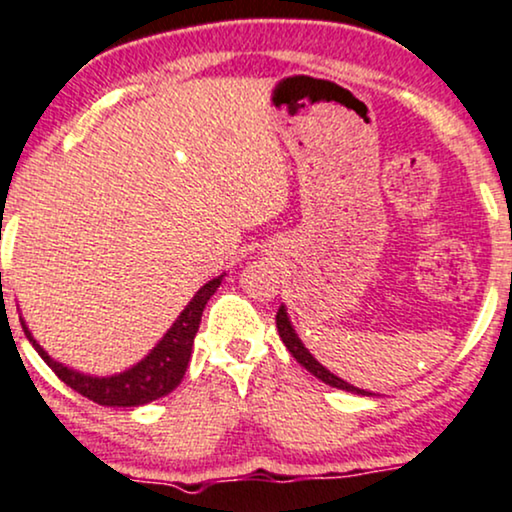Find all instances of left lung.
I'll return each mask as SVG.
<instances>
[{"label":"left lung","mask_w":512,"mask_h":512,"mask_svg":"<svg viewBox=\"0 0 512 512\" xmlns=\"http://www.w3.org/2000/svg\"><path fill=\"white\" fill-rule=\"evenodd\" d=\"M275 320H277V332H280V339H282V342H285V346L289 349V353H292V356L296 358V363L304 365V368H306L308 372H311L313 377H318L320 382L330 384V387H337V389L351 391V394L377 396V394H370V391H365V389L353 387V384H349L346 380H342V377H337V375H334V372L327 370L325 365L320 363L318 358H315L313 353L306 349V344L301 342V337H299V334H296V330H294L292 320H289V313H287V306H285V304L280 306V311H277Z\"/></svg>","instance_id":"obj_1"}]
</instances>
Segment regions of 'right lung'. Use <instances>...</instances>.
<instances>
[{
  "instance_id": "1",
  "label": "right lung",
  "mask_w": 512,
  "mask_h": 512,
  "mask_svg": "<svg viewBox=\"0 0 512 512\" xmlns=\"http://www.w3.org/2000/svg\"><path fill=\"white\" fill-rule=\"evenodd\" d=\"M223 277L225 273L208 280L204 287H199V292L189 299V304L182 308V313L175 318V323L168 327L166 334L154 344V349H151L142 361H137L135 365H130V368H125L121 372H113V375L102 377L68 368L66 363H59L42 349L40 342L33 337V332L28 330L23 318L21 325L25 337L30 339V344H33L35 351L40 353L42 361L59 375L61 382H66L68 387L78 391V394L87 396V399L99 403V406H144V403H151L161 399V396L170 394V391L182 382L189 358H192V346L201 323V313H204L208 299L216 294Z\"/></svg>"
}]
</instances>
